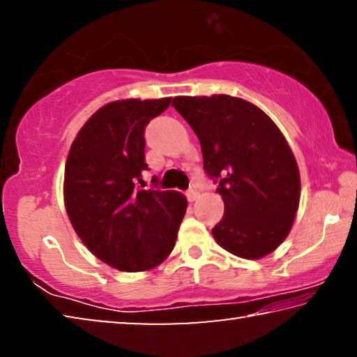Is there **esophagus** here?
<instances>
[{
  "instance_id": "1",
  "label": "esophagus",
  "mask_w": 357,
  "mask_h": 357,
  "mask_svg": "<svg viewBox=\"0 0 357 357\" xmlns=\"http://www.w3.org/2000/svg\"><path fill=\"white\" fill-rule=\"evenodd\" d=\"M198 195H200V190L195 189V187H190V189L185 192V197H187V200H189V202H195Z\"/></svg>"
}]
</instances>
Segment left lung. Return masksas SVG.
<instances>
[{"mask_svg": "<svg viewBox=\"0 0 357 357\" xmlns=\"http://www.w3.org/2000/svg\"><path fill=\"white\" fill-rule=\"evenodd\" d=\"M202 144L203 170L225 203L213 228L217 244L257 259L279 247L299 206L301 179L285 137L268 114L227 94L174 98Z\"/></svg>", "mask_w": 357, "mask_h": 357, "instance_id": "left-lung-1", "label": "left lung"}]
</instances>
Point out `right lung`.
<instances>
[{
    "label": "right lung",
    "instance_id": "right-lung-1",
    "mask_svg": "<svg viewBox=\"0 0 357 357\" xmlns=\"http://www.w3.org/2000/svg\"><path fill=\"white\" fill-rule=\"evenodd\" d=\"M172 98L118 100L86 121L64 170V203L83 244L126 273L153 269L170 255L187 200L181 192L144 190V129Z\"/></svg>",
    "mask_w": 357,
    "mask_h": 357
}]
</instances>
